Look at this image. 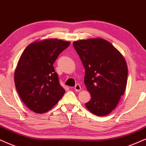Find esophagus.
<instances>
[{"instance_id":"obj_1","label":"esophagus","mask_w":146,"mask_h":146,"mask_svg":"<svg viewBox=\"0 0 146 146\" xmlns=\"http://www.w3.org/2000/svg\"><path fill=\"white\" fill-rule=\"evenodd\" d=\"M81 89H82V87H81V86L79 84H76L75 85V86L74 87V90L75 92H79L81 90Z\"/></svg>"}]
</instances>
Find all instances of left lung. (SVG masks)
I'll list each match as a JSON object with an SVG mask.
<instances>
[{"instance_id": "8db88e82", "label": "left lung", "mask_w": 146, "mask_h": 146, "mask_svg": "<svg viewBox=\"0 0 146 146\" xmlns=\"http://www.w3.org/2000/svg\"><path fill=\"white\" fill-rule=\"evenodd\" d=\"M73 45L86 70L84 83L91 94L86 107L95 115L106 116L125 91L128 69L124 57L102 38L81 40Z\"/></svg>"}]
</instances>
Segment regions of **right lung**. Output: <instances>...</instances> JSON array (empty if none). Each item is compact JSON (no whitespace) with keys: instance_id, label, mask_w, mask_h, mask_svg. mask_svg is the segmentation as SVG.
I'll use <instances>...</instances> for the list:
<instances>
[{"instance_id":"1","label":"right lung","mask_w":146,"mask_h":146,"mask_svg":"<svg viewBox=\"0 0 146 146\" xmlns=\"http://www.w3.org/2000/svg\"><path fill=\"white\" fill-rule=\"evenodd\" d=\"M70 44L58 39L43 40L29 44L22 53L15 71V84L22 101L33 112L48 111L64 95L65 90L53 64Z\"/></svg>"}]
</instances>
